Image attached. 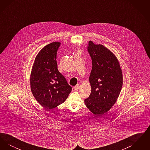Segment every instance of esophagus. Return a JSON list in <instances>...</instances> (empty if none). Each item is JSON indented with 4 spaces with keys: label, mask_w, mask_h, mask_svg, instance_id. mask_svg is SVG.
<instances>
[{
    "label": "esophagus",
    "mask_w": 150,
    "mask_h": 150,
    "mask_svg": "<svg viewBox=\"0 0 150 150\" xmlns=\"http://www.w3.org/2000/svg\"><path fill=\"white\" fill-rule=\"evenodd\" d=\"M79 87H80V85L79 84H77L76 86H74V89L75 90H78Z\"/></svg>",
    "instance_id": "obj_1"
}]
</instances>
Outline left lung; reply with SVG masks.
Returning <instances> with one entry per match:
<instances>
[{"label":"left lung","mask_w":150,"mask_h":150,"mask_svg":"<svg viewBox=\"0 0 150 150\" xmlns=\"http://www.w3.org/2000/svg\"><path fill=\"white\" fill-rule=\"evenodd\" d=\"M87 50L92 61L89 76L92 91L84 102L94 114L102 115L117 100L122 86V74L117 58L107 48L89 41Z\"/></svg>","instance_id":"1"}]
</instances>
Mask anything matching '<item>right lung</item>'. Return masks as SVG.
Here are the masks:
<instances>
[{
	"label": "right lung",
	"mask_w": 150,
	"mask_h": 150,
	"mask_svg": "<svg viewBox=\"0 0 150 150\" xmlns=\"http://www.w3.org/2000/svg\"><path fill=\"white\" fill-rule=\"evenodd\" d=\"M60 45L53 42L41 50L30 75L31 92L39 103L48 110L64 103L71 92V86L57 69V52Z\"/></svg>",
	"instance_id": "add662e5"
}]
</instances>
